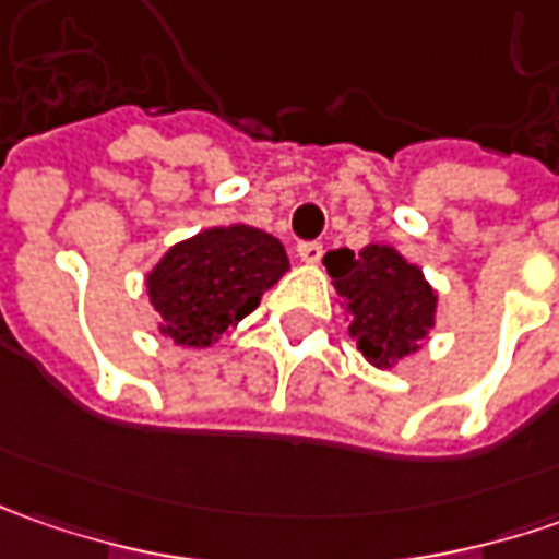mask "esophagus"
Returning <instances> with one entry per match:
<instances>
[{
  "mask_svg": "<svg viewBox=\"0 0 559 559\" xmlns=\"http://www.w3.org/2000/svg\"><path fill=\"white\" fill-rule=\"evenodd\" d=\"M320 258H323V246H320V242H301V246H298V261L317 264Z\"/></svg>",
  "mask_w": 559,
  "mask_h": 559,
  "instance_id": "34e87169",
  "label": "esophagus"
}]
</instances>
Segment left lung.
Wrapping results in <instances>:
<instances>
[{
  "label": "left lung",
  "mask_w": 559,
  "mask_h": 559,
  "mask_svg": "<svg viewBox=\"0 0 559 559\" xmlns=\"http://www.w3.org/2000/svg\"><path fill=\"white\" fill-rule=\"evenodd\" d=\"M323 264L348 317V335L367 364L395 370L401 360L417 355L439 311V292L417 264L382 242H370L357 254L338 248Z\"/></svg>",
  "instance_id": "obj_1"
}]
</instances>
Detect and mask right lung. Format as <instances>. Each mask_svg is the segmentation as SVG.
Wrapping results in <instances>:
<instances>
[{
    "label": "right lung",
    "mask_w": 559,
    "mask_h": 559,
    "mask_svg": "<svg viewBox=\"0 0 559 559\" xmlns=\"http://www.w3.org/2000/svg\"><path fill=\"white\" fill-rule=\"evenodd\" d=\"M289 270L276 236L248 224L207 226L170 246L145 273L158 333L183 348H211L261 305Z\"/></svg>",
    "instance_id": "obj_1"
}]
</instances>
